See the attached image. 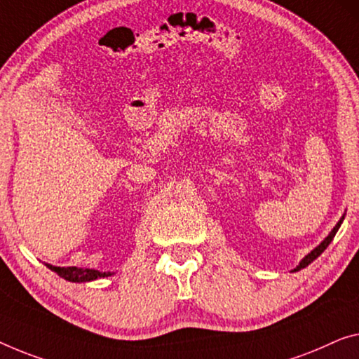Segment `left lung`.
I'll return each mask as SVG.
<instances>
[{
  "mask_svg": "<svg viewBox=\"0 0 359 359\" xmlns=\"http://www.w3.org/2000/svg\"><path fill=\"white\" fill-rule=\"evenodd\" d=\"M344 219H345V214H344V216H341V217H340V221L335 224V227L332 229V231H330V233L327 235V237H325V238L323 240V242H320V243L318 245V247H316V248H314V250H311V253H308L306 256H304V258H303L302 261H299V264H298V266L295 267V269H293L292 272H298V271H302V269H304V267H306V266H309V264H311V263H313V261L318 258V256H320V255H323V251H324L325 248H327V247H329V243H330V242H332V240H334V237H335V233H337V232H339V229H340V226H341V222H344Z\"/></svg>",
  "mask_w": 359,
  "mask_h": 359,
  "instance_id": "obj_1",
  "label": "left lung"
}]
</instances>
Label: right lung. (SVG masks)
Wrapping results in <instances>:
<instances>
[{
	"label": "right lung",
	"mask_w": 359,
	"mask_h": 359,
	"mask_svg": "<svg viewBox=\"0 0 359 359\" xmlns=\"http://www.w3.org/2000/svg\"><path fill=\"white\" fill-rule=\"evenodd\" d=\"M48 269H51L53 272H56L57 276L62 277V279H66L69 282H77V283H82V282H92L96 279H103V277H109L114 274V272H101V271H96V269H88V267H56V266H51L46 263Z\"/></svg>",
	"instance_id": "add662e5"
}]
</instances>
